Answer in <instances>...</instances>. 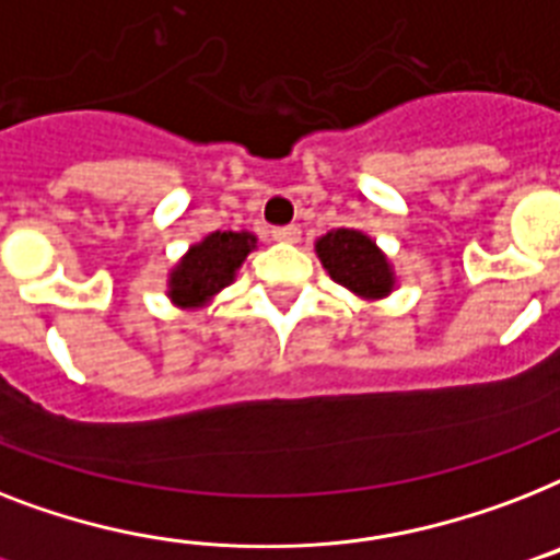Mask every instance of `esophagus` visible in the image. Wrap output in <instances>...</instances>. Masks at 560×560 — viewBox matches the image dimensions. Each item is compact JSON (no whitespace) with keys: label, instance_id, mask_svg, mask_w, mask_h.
<instances>
[{"label":"esophagus","instance_id":"esophagus-1","mask_svg":"<svg viewBox=\"0 0 560 560\" xmlns=\"http://www.w3.org/2000/svg\"><path fill=\"white\" fill-rule=\"evenodd\" d=\"M272 238L276 241H284V244H295V241L302 238V230H299V226H276V230H272Z\"/></svg>","mask_w":560,"mask_h":560}]
</instances>
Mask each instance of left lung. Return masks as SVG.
<instances>
[{"label":"left lung","instance_id":"obj_1","mask_svg":"<svg viewBox=\"0 0 560 560\" xmlns=\"http://www.w3.org/2000/svg\"><path fill=\"white\" fill-rule=\"evenodd\" d=\"M316 256L330 272L336 284H342L362 299H383L394 290V270L374 241L359 230H330L316 241Z\"/></svg>","mask_w":560,"mask_h":560}]
</instances>
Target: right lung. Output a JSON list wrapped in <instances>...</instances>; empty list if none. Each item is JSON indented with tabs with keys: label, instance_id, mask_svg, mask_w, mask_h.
<instances>
[{
	"label": "right lung",
	"instance_id": "right-lung-1",
	"mask_svg": "<svg viewBox=\"0 0 560 560\" xmlns=\"http://www.w3.org/2000/svg\"><path fill=\"white\" fill-rule=\"evenodd\" d=\"M256 249L253 233H209L189 247L170 272V299L180 307H201L215 293L233 284L235 270Z\"/></svg>",
	"mask_w": 560,
	"mask_h": 560
}]
</instances>
